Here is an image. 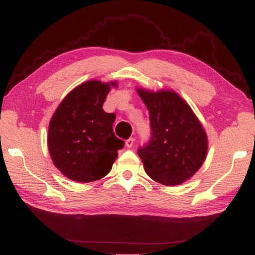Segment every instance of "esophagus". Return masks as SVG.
<instances>
[{
  "mask_svg": "<svg viewBox=\"0 0 255 255\" xmlns=\"http://www.w3.org/2000/svg\"><path fill=\"white\" fill-rule=\"evenodd\" d=\"M133 144H134V138H132V137H129L128 140H127V141H126V145H127V147H132V146H133Z\"/></svg>",
  "mask_w": 255,
  "mask_h": 255,
  "instance_id": "obj_1",
  "label": "esophagus"
}]
</instances>
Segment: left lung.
I'll use <instances>...</instances> for the list:
<instances>
[{
    "instance_id": "obj_1",
    "label": "left lung",
    "mask_w": 255,
    "mask_h": 255,
    "mask_svg": "<svg viewBox=\"0 0 255 255\" xmlns=\"http://www.w3.org/2000/svg\"><path fill=\"white\" fill-rule=\"evenodd\" d=\"M136 91L150 112L151 138L137 150L144 170L161 184L183 183L200 169L208 153L202 124L173 91Z\"/></svg>"
}]
</instances>
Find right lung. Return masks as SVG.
<instances>
[{"instance_id": "right-lung-1", "label": "right lung", "mask_w": 255, "mask_h": 255, "mask_svg": "<svg viewBox=\"0 0 255 255\" xmlns=\"http://www.w3.org/2000/svg\"><path fill=\"white\" fill-rule=\"evenodd\" d=\"M115 82H84L66 95L50 121L47 146L54 165L70 180L93 182L111 171L124 146L113 132L115 114L103 103Z\"/></svg>"}]
</instances>
